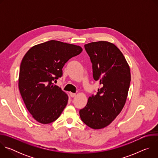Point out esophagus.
I'll return each mask as SVG.
<instances>
[{"mask_svg": "<svg viewBox=\"0 0 158 158\" xmlns=\"http://www.w3.org/2000/svg\"><path fill=\"white\" fill-rule=\"evenodd\" d=\"M70 96H71V98H74V97H75V96H76V94H75V93H70Z\"/></svg>", "mask_w": 158, "mask_h": 158, "instance_id": "34e87169", "label": "esophagus"}]
</instances>
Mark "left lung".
<instances>
[{
	"mask_svg": "<svg viewBox=\"0 0 158 158\" xmlns=\"http://www.w3.org/2000/svg\"><path fill=\"white\" fill-rule=\"evenodd\" d=\"M93 64V77L101 88L89 97L85 107L79 110L81 120L94 129L109 125L126 103L131 82L129 66L114 44L98 41L84 45Z\"/></svg>",
	"mask_w": 158,
	"mask_h": 158,
	"instance_id": "8db88e82",
	"label": "left lung"
}]
</instances>
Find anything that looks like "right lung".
<instances>
[{"mask_svg": "<svg viewBox=\"0 0 158 158\" xmlns=\"http://www.w3.org/2000/svg\"><path fill=\"white\" fill-rule=\"evenodd\" d=\"M82 51L81 47L49 40L31 48L22 60L19 89L32 117L42 124L55 121L65 107L68 96L54 85L62 76V67Z\"/></svg>", "mask_w": 158, "mask_h": 158, "instance_id": "obj_1", "label": "right lung"}]
</instances>
